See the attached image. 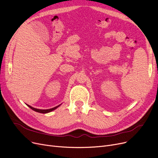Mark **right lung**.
I'll return each mask as SVG.
<instances>
[{"mask_svg": "<svg viewBox=\"0 0 158 158\" xmlns=\"http://www.w3.org/2000/svg\"><path fill=\"white\" fill-rule=\"evenodd\" d=\"M60 105H61V104H60ZM60 105H59V106H56V107H53V108L49 109H36V108L33 107L29 106V105H27V106L28 107H29L30 109H31L32 110H33V111H36V112L40 113H49V112H51V111H53V110L56 109L57 107H59L60 106Z\"/></svg>", "mask_w": 158, "mask_h": 158, "instance_id": "add662e5", "label": "right lung"}]
</instances>
